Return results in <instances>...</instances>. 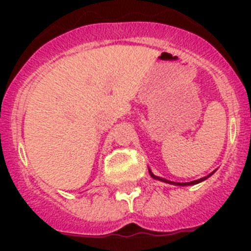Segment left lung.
Listing matches in <instances>:
<instances>
[{"instance_id": "8db88e82", "label": "left lung", "mask_w": 251, "mask_h": 251, "mask_svg": "<svg viewBox=\"0 0 251 251\" xmlns=\"http://www.w3.org/2000/svg\"><path fill=\"white\" fill-rule=\"evenodd\" d=\"M214 172H215V171H214ZM214 172H212V174H214ZM212 174L207 175V176H206V177H202V178H200V179H196V181H191V182H171V181H168V179H166V178H162V177H157V176H154V175L152 174V171L150 170V175H151V177H153V178H154V179H159V181H162V182L171 183V185H176V186H190V185H196V183L202 182V181H205V179H206V178H208V177L211 176Z\"/></svg>"}]
</instances>
